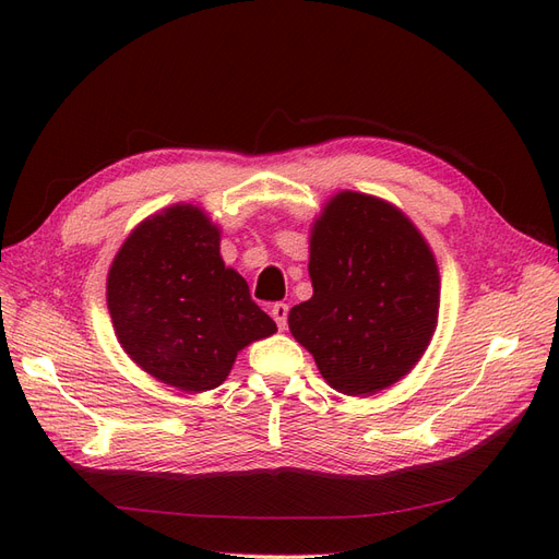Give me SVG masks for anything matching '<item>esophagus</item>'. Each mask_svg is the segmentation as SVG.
<instances>
[{
	"instance_id": "esophagus-1",
	"label": "esophagus",
	"mask_w": 559,
	"mask_h": 559,
	"mask_svg": "<svg viewBox=\"0 0 559 559\" xmlns=\"http://www.w3.org/2000/svg\"><path fill=\"white\" fill-rule=\"evenodd\" d=\"M270 314H273L280 331H284L286 329V317H289V306H286V302H275V306L270 308Z\"/></svg>"
}]
</instances>
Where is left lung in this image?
Segmentation results:
<instances>
[{
    "mask_svg": "<svg viewBox=\"0 0 559 559\" xmlns=\"http://www.w3.org/2000/svg\"><path fill=\"white\" fill-rule=\"evenodd\" d=\"M312 298L294 306L289 331L321 378L347 396H373L427 352L441 306L429 242L396 205L337 191L310 230Z\"/></svg>",
    "mask_w": 559,
    "mask_h": 559,
    "instance_id": "obj_1",
    "label": "left lung"
}]
</instances>
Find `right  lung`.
Wrapping results in <instances>:
<instances>
[{"label": "right lung", "instance_id": "add662e5", "mask_svg": "<svg viewBox=\"0 0 559 559\" xmlns=\"http://www.w3.org/2000/svg\"><path fill=\"white\" fill-rule=\"evenodd\" d=\"M222 228L179 202L146 216L116 251L107 308L123 352L179 392L222 384L238 352L277 331L222 259Z\"/></svg>", "mask_w": 559, "mask_h": 559}]
</instances>
